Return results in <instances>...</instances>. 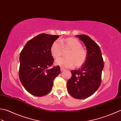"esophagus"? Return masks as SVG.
Here are the masks:
<instances>
[{"label":"esophagus","mask_w":121,"mask_h":121,"mask_svg":"<svg viewBox=\"0 0 121 121\" xmlns=\"http://www.w3.org/2000/svg\"><path fill=\"white\" fill-rule=\"evenodd\" d=\"M64 70H65V69H64V68H63L62 67H60V71H63Z\"/></svg>","instance_id":"1"}]
</instances>
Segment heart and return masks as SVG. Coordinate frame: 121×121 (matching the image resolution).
<instances>
[{
	"label": "heart",
	"mask_w": 121,
	"mask_h": 121,
	"mask_svg": "<svg viewBox=\"0 0 121 121\" xmlns=\"http://www.w3.org/2000/svg\"><path fill=\"white\" fill-rule=\"evenodd\" d=\"M68 50L66 54L67 57L57 59L55 61L56 65L64 68L81 67L87 60V53L82 48V44L77 39L69 38L60 40H56L52 44L51 53L53 57L57 58L61 55L63 50Z\"/></svg>",
	"instance_id": "heart-1"
}]
</instances>
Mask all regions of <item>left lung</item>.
<instances>
[{"label": "left lung", "mask_w": 121, "mask_h": 121, "mask_svg": "<svg viewBox=\"0 0 121 121\" xmlns=\"http://www.w3.org/2000/svg\"><path fill=\"white\" fill-rule=\"evenodd\" d=\"M76 36L85 44L87 57L80 68L71 71L72 76L67 81V88L72 97L83 99L92 95L100 87L104 63L100 47L94 41L84 34Z\"/></svg>", "instance_id": "left-lung-1"}]
</instances>
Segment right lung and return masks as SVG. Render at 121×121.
<instances>
[{"mask_svg": "<svg viewBox=\"0 0 121 121\" xmlns=\"http://www.w3.org/2000/svg\"><path fill=\"white\" fill-rule=\"evenodd\" d=\"M59 35L42 33L29 40L20 53L19 78L28 91L42 97L50 92L53 81L60 73L59 66L50 69L54 59L51 47Z\"/></svg>", "mask_w": 121, "mask_h": 121, "instance_id": "add662e5", "label": "right lung"}]
</instances>
